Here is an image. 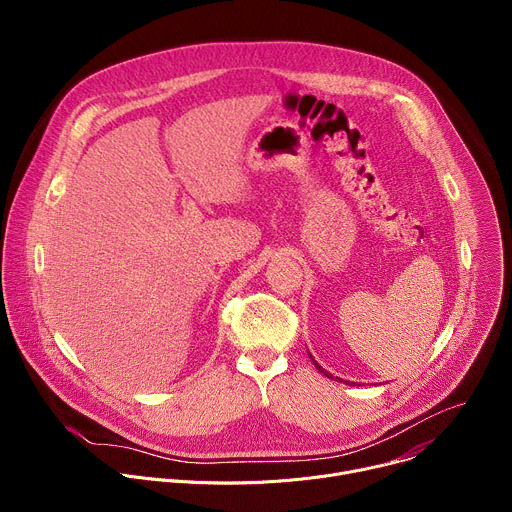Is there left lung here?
<instances>
[{"label":"left lung","instance_id":"left-lung-1","mask_svg":"<svg viewBox=\"0 0 512 512\" xmlns=\"http://www.w3.org/2000/svg\"><path fill=\"white\" fill-rule=\"evenodd\" d=\"M308 354H310V352H308ZM310 358H312V362H314V364H316V369H318V371H320V373H324V375H326V377H328V379H334V377H332V375H330V373H328V371H324V369H322V367H320V364H318V362H316V360H314V356H312V354H310Z\"/></svg>","mask_w":512,"mask_h":512}]
</instances>
